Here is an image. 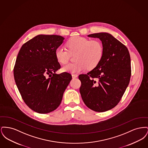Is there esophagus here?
I'll return each instance as SVG.
<instances>
[{
	"instance_id": "esophagus-1",
	"label": "esophagus",
	"mask_w": 148,
	"mask_h": 148,
	"mask_svg": "<svg viewBox=\"0 0 148 148\" xmlns=\"http://www.w3.org/2000/svg\"><path fill=\"white\" fill-rule=\"evenodd\" d=\"M77 77V74H72V77H73V78H75V77Z\"/></svg>"
}]
</instances>
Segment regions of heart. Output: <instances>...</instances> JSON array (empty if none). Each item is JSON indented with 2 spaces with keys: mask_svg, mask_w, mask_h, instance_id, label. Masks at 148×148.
Instances as JSON below:
<instances>
[{
  "mask_svg": "<svg viewBox=\"0 0 148 148\" xmlns=\"http://www.w3.org/2000/svg\"><path fill=\"white\" fill-rule=\"evenodd\" d=\"M68 51L62 47L56 48L55 55L56 60L60 64L67 63L71 55L75 54L73 63L63 67V71L71 73H78L95 68L101 61L103 55L101 42L97 40H92L84 37L74 36L67 42Z\"/></svg>",
  "mask_w": 148,
  "mask_h": 148,
  "instance_id": "obj_1",
  "label": "heart"
}]
</instances>
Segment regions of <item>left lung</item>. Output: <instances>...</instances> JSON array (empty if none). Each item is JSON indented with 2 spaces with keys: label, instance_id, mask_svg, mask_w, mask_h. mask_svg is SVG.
Segmentation results:
<instances>
[{
  "label": "left lung",
  "instance_id": "left-lung-1",
  "mask_svg": "<svg viewBox=\"0 0 148 148\" xmlns=\"http://www.w3.org/2000/svg\"><path fill=\"white\" fill-rule=\"evenodd\" d=\"M102 42L103 55L98 65L80 74V93L89 109L104 112L116 106L125 92L131 76L130 56L127 47L107 33L88 35Z\"/></svg>",
  "mask_w": 148,
  "mask_h": 148
}]
</instances>
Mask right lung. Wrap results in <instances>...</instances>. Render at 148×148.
<instances>
[{"instance_id":"1","label":"right lung","mask_w":148,"mask_h":148,"mask_svg":"<svg viewBox=\"0 0 148 148\" xmlns=\"http://www.w3.org/2000/svg\"><path fill=\"white\" fill-rule=\"evenodd\" d=\"M64 40L60 35H36L22 45L18 54L15 82L25 103L36 113L56 110L72 79L66 72L56 74L61 66L55 52Z\"/></svg>"}]
</instances>
